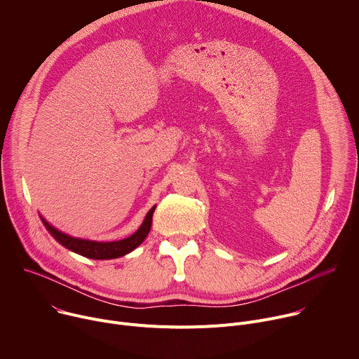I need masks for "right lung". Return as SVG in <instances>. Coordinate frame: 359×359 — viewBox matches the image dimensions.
I'll return each mask as SVG.
<instances>
[{
	"instance_id": "right-lung-1",
	"label": "right lung",
	"mask_w": 359,
	"mask_h": 359,
	"mask_svg": "<svg viewBox=\"0 0 359 359\" xmlns=\"http://www.w3.org/2000/svg\"><path fill=\"white\" fill-rule=\"evenodd\" d=\"M155 209H156V206L151 208L147 212L143 223L132 236H129L123 240H118V241H93V240L76 238V237L68 236V234L57 230L55 227L50 226L42 216H41V222L43 223V226L49 231V234L53 236L65 248H68L79 255H83V257H86V259L112 260V259H118V257H122V255L129 254L130 251H133L136 247H139L143 243V240L147 237V234L150 231L151 217H153V212H155Z\"/></svg>"
}]
</instances>
